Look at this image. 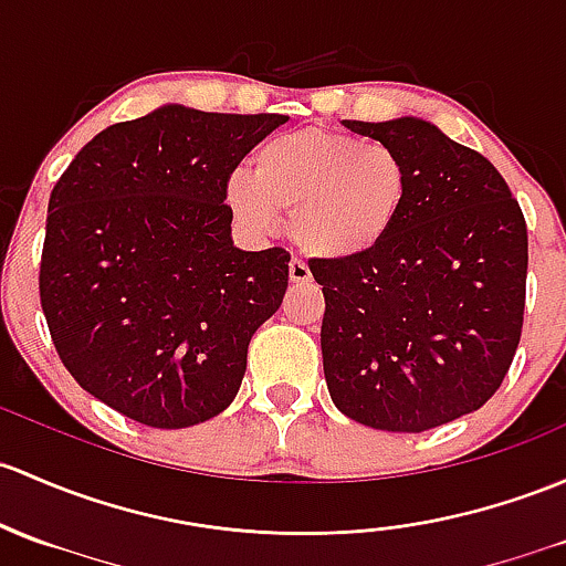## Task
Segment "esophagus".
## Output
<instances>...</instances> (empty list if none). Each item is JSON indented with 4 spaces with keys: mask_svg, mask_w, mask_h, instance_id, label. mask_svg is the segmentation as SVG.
Masks as SVG:
<instances>
[{
    "mask_svg": "<svg viewBox=\"0 0 566 566\" xmlns=\"http://www.w3.org/2000/svg\"><path fill=\"white\" fill-rule=\"evenodd\" d=\"M308 279H312V271H308V265L303 263L301 258L290 260V282L301 284V282H308Z\"/></svg>",
    "mask_w": 566,
    "mask_h": 566,
    "instance_id": "34e87169",
    "label": "esophagus"
}]
</instances>
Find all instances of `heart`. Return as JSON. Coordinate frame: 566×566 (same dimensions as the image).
Instances as JSON below:
<instances>
[{
  "mask_svg": "<svg viewBox=\"0 0 566 566\" xmlns=\"http://www.w3.org/2000/svg\"><path fill=\"white\" fill-rule=\"evenodd\" d=\"M224 195L252 233H273L290 213L303 252L347 260L371 252L396 228L409 170L390 146L308 127L268 138L254 151V174L235 170Z\"/></svg>",
  "mask_w": 566,
  "mask_h": 566,
  "instance_id": "1",
  "label": "heart"
}]
</instances>
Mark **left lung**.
Returning a JSON list of instances; mask_svg holds the SVG:
<instances>
[{"label":"left lung","mask_w":566,"mask_h":566,"mask_svg":"<svg viewBox=\"0 0 566 566\" xmlns=\"http://www.w3.org/2000/svg\"><path fill=\"white\" fill-rule=\"evenodd\" d=\"M344 127L403 159L409 195L371 252L308 263L325 295V382L347 418L420 433L480 409L507 377L526 306V219L483 154L431 122Z\"/></svg>","instance_id":"obj_1"}]
</instances>
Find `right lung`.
<instances>
[{
    "instance_id": "add662e5",
    "label": "right lung",
    "mask_w": 566,
    "mask_h": 566,
    "mask_svg": "<svg viewBox=\"0 0 566 566\" xmlns=\"http://www.w3.org/2000/svg\"><path fill=\"white\" fill-rule=\"evenodd\" d=\"M287 116L163 105L111 124L48 200L40 303L83 390L151 428L230 407L290 252L233 247L228 178Z\"/></svg>"
}]
</instances>
